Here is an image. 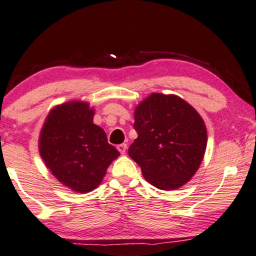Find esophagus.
Instances as JSON below:
<instances>
[{
	"mask_svg": "<svg viewBox=\"0 0 256 256\" xmlns=\"http://www.w3.org/2000/svg\"><path fill=\"white\" fill-rule=\"evenodd\" d=\"M118 150L121 152V154H126V150H127V144H121L118 146Z\"/></svg>",
	"mask_w": 256,
	"mask_h": 256,
	"instance_id": "esophagus-1",
	"label": "esophagus"
}]
</instances>
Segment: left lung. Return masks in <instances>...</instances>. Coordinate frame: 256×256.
<instances>
[{
  "mask_svg": "<svg viewBox=\"0 0 256 256\" xmlns=\"http://www.w3.org/2000/svg\"><path fill=\"white\" fill-rule=\"evenodd\" d=\"M138 138L128 154L149 184L164 190L184 186L200 167L207 129L198 112L176 95L152 92L135 109Z\"/></svg>",
  "mask_w": 256,
  "mask_h": 256,
  "instance_id": "1",
  "label": "left lung"
}]
</instances>
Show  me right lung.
Returning a JSON list of instances; mask_svg holds the SVG:
<instances>
[{
  "instance_id": "1",
  "label": "right lung",
  "mask_w": 256,
  "mask_h": 256,
  "mask_svg": "<svg viewBox=\"0 0 256 256\" xmlns=\"http://www.w3.org/2000/svg\"><path fill=\"white\" fill-rule=\"evenodd\" d=\"M92 118L94 110L87 102H67L52 109L40 134L38 149L46 166L62 184L78 193L98 187L120 155Z\"/></svg>"
}]
</instances>
